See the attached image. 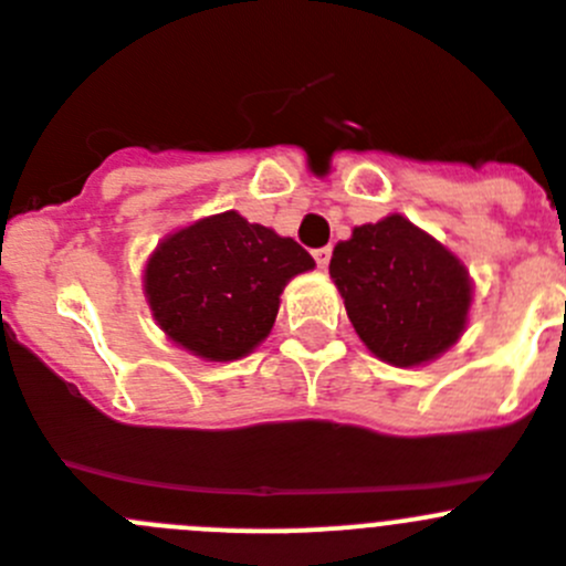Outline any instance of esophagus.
<instances>
[{"instance_id":"1","label":"esophagus","mask_w":566,"mask_h":566,"mask_svg":"<svg viewBox=\"0 0 566 566\" xmlns=\"http://www.w3.org/2000/svg\"><path fill=\"white\" fill-rule=\"evenodd\" d=\"M314 261H317L319 269H328V263H331V247L314 249Z\"/></svg>"}]
</instances>
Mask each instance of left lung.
Here are the masks:
<instances>
[{
    "mask_svg": "<svg viewBox=\"0 0 566 566\" xmlns=\"http://www.w3.org/2000/svg\"><path fill=\"white\" fill-rule=\"evenodd\" d=\"M331 280L347 319L376 359L421 367L443 356L469 325L474 286L465 263L401 212L354 227L334 247Z\"/></svg>",
    "mask_w": 566,
    "mask_h": 566,
    "instance_id": "left-lung-1",
    "label": "left lung"
}]
</instances>
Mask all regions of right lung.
<instances>
[{
  "label": "right lung",
  "mask_w": 566,
  "mask_h": 566,
  "mask_svg": "<svg viewBox=\"0 0 566 566\" xmlns=\"http://www.w3.org/2000/svg\"><path fill=\"white\" fill-rule=\"evenodd\" d=\"M317 266L294 238L227 210L179 227L143 269L154 319L205 361H235L272 334L289 280Z\"/></svg>",
  "instance_id": "obj_1"
}]
</instances>
